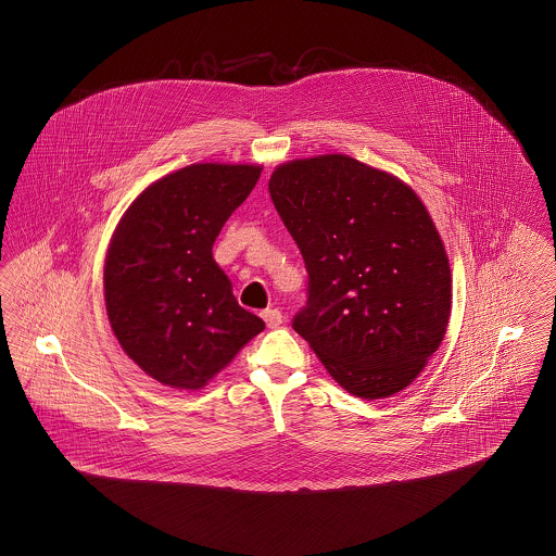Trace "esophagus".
Returning <instances> with one entry per match:
<instances>
[{
	"mask_svg": "<svg viewBox=\"0 0 556 556\" xmlns=\"http://www.w3.org/2000/svg\"><path fill=\"white\" fill-rule=\"evenodd\" d=\"M263 318H265L266 325L273 329V327H279L283 323V315L279 308H265L263 311Z\"/></svg>",
	"mask_w": 556,
	"mask_h": 556,
	"instance_id": "obj_1",
	"label": "esophagus"
}]
</instances>
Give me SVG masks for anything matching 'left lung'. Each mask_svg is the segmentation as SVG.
<instances>
[{
    "instance_id": "8db88e82",
    "label": "left lung",
    "mask_w": 556,
    "mask_h": 556,
    "mask_svg": "<svg viewBox=\"0 0 556 556\" xmlns=\"http://www.w3.org/2000/svg\"><path fill=\"white\" fill-rule=\"evenodd\" d=\"M268 191L308 273L291 327L354 396L410 386L442 344L452 295L444 243L417 193L344 154L288 162Z\"/></svg>"
}]
</instances>
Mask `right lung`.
<instances>
[{
  "instance_id": "obj_1",
  "label": "right lung",
  "mask_w": 556,
  "mask_h": 556,
  "mask_svg": "<svg viewBox=\"0 0 556 556\" xmlns=\"http://www.w3.org/2000/svg\"><path fill=\"white\" fill-rule=\"evenodd\" d=\"M261 170L186 166L148 187L116 227L104 268L108 318L129 358L164 386L204 388L265 329L212 258Z\"/></svg>"
}]
</instances>
